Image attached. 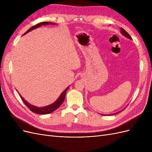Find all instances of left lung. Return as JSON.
Instances as JSON below:
<instances>
[{
  "label": "left lung",
  "mask_w": 152,
  "mask_h": 152,
  "mask_svg": "<svg viewBox=\"0 0 152 152\" xmlns=\"http://www.w3.org/2000/svg\"><path fill=\"white\" fill-rule=\"evenodd\" d=\"M121 34L124 36V37H127V39H132V38H131V37L129 35V34L127 32L124 30V29H123L122 28H121ZM124 108V109H125ZM124 109H123L122 110H121V111H119V112H116V113H112V114H109V115H115V114H117L118 113H119V112H121V111H123V110H124ZM101 114V113H100ZM101 115H104V114H101Z\"/></svg>",
  "instance_id": "left-lung-1"
}]
</instances>
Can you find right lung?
<instances>
[{"mask_svg":"<svg viewBox=\"0 0 152 152\" xmlns=\"http://www.w3.org/2000/svg\"><path fill=\"white\" fill-rule=\"evenodd\" d=\"M55 25V23H50V22H42L40 23L39 24H37L36 25L32 26L31 28H30L29 30H27L25 33L24 34V35H25L26 34L28 33L29 31L33 30L37 28H39L40 26L42 25ZM69 87H70V86H69L64 91L63 93L60 94V96H59V98L57 99V100H56V102H54L53 103L50 104L49 105L45 106V107H37L36 106L30 104L28 102L22 97V96L20 94V97L21 98V99L23 100V102H24V103L26 105V107H28L31 112H33L34 113H37V114H40V115H45V114H48V113H50L53 112L54 111H55L56 109H58L60 106L61 105V104L63 103V102L65 100V94L67 90L68 89Z\"/></svg>","mask_w":152,"mask_h":152,"instance_id":"right-lung-1","label":"right lung"}]
</instances>
